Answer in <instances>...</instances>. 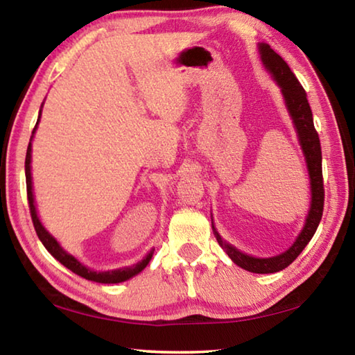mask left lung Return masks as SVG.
Wrapping results in <instances>:
<instances>
[{
	"instance_id": "1",
	"label": "left lung",
	"mask_w": 355,
	"mask_h": 355,
	"mask_svg": "<svg viewBox=\"0 0 355 355\" xmlns=\"http://www.w3.org/2000/svg\"><path fill=\"white\" fill-rule=\"evenodd\" d=\"M258 51H260L261 62L269 73H271L272 80L279 84L280 92L284 95L285 106L290 117L293 120L294 130L297 133V139L302 148L305 163H307V171L310 177V192H311V202L310 209L305 219L304 228L300 230L296 241L288 250L282 252V254L269 258H258L244 254L235 245L228 244L227 241L220 238L218 230L214 228L213 218H211V227L214 232V236L225 254L232 258V261L238 264L239 268L245 269L249 272L255 274H272L279 272L282 269L290 266V264L296 260L297 255L304 250L305 245L310 243L313 238L318 225H320L322 218L324 209V183H322V156H321V144L320 137L315 130L313 125V116H311V110L307 100V94H305L304 87L300 86L297 78L294 76L291 69L288 64L282 59L277 53H275L268 44H258Z\"/></svg>"
}]
</instances>
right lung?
<instances>
[{"instance_id": "obj_1", "label": "right lung", "mask_w": 355, "mask_h": 355, "mask_svg": "<svg viewBox=\"0 0 355 355\" xmlns=\"http://www.w3.org/2000/svg\"><path fill=\"white\" fill-rule=\"evenodd\" d=\"M40 116H42V106L39 111V119L37 123H35L31 141L34 137L35 130H37V125L40 122ZM31 141H29V146L26 150V159H25V173H26V191H28V202H29V211H31V218H33V224L35 228V233H37L39 239L42 244L45 245V249L50 252V254L56 258L59 263H62L65 268L70 269L71 272H75L80 275L83 279L97 282V284H120V282H125L135 275L139 274L144 268L147 266L148 261L152 260L155 249H152L148 254L142 258L141 261H137L136 264H131V266H125V268H119V269H112V271H94V269L84 266L81 261H78L73 255H70L69 252H65L61 244L56 241V238L50 235V232L46 230L42 224L39 216H37V209H35V202H34V194H33V177H31Z\"/></svg>"}]
</instances>
